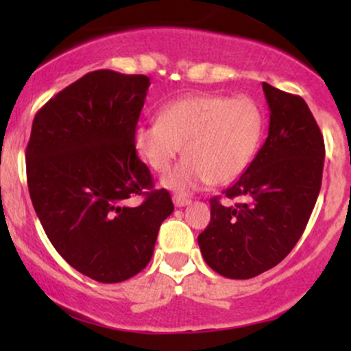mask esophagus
Listing matches in <instances>:
<instances>
[{
    "instance_id": "1",
    "label": "esophagus",
    "mask_w": 351,
    "mask_h": 351,
    "mask_svg": "<svg viewBox=\"0 0 351 351\" xmlns=\"http://www.w3.org/2000/svg\"><path fill=\"white\" fill-rule=\"evenodd\" d=\"M173 203H175L176 208H183V206H188V204L191 203V199L183 195H175L173 196Z\"/></svg>"
}]
</instances>
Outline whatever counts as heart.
<instances>
[{
    "label": "heart",
    "instance_id": "heart-1",
    "mask_svg": "<svg viewBox=\"0 0 351 351\" xmlns=\"http://www.w3.org/2000/svg\"><path fill=\"white\" fill-rule=\"evenodd\" d=\"M264 135V112L249 95L198 94L165 104L158 120L134 134L135 150L152 170L165 173L185 145L186 158L163 178L167 188L188 193L208 183H229L252 163Z\"/></svg>",
    "mask_w": 351,
    "mask_h": 351
}]
</instances>
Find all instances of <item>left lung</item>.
Here are the masks:
<instances>
[{
	"label": "left lung",
	"mask_w": 351,
	"mask_h": 351,
	"mask_svg": "<svg viewBox=\"0 0 351 351\" xmlns=\"http://www.w3.org/2000/svg\"><path fill=\"white\" fill-rule=\"evenodd\" d=\"M271 120L256 158L228 199L211 198V221L198 236L204 261L229 279H251L292 251L308 223L322 186L324 135L305 100L263 82Z\"/></svg>",
	"instance_id": "8db88e82"
}]
</instances>
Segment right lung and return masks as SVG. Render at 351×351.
I'll use <instances>...</instances> for the list:
<instances>
[{"mask_svg": "<svg viewBox=\"0 0 351 351\" xmlns=\"http://www.w3.org/2000/svg\"><path fill=\"white\" fill-rule=\"evenodd\" d=\"M148 87L147 75L88 72L39 108L26 147L27 188L44 232L67 264L102 284L147 267L175 209L134 145ZM136 195L143 203L130 207Z\"/></svg>", "mask_w": 351, "mask_h": 351, "instance_id": "1", "label": "right lung"}]
</instances>
